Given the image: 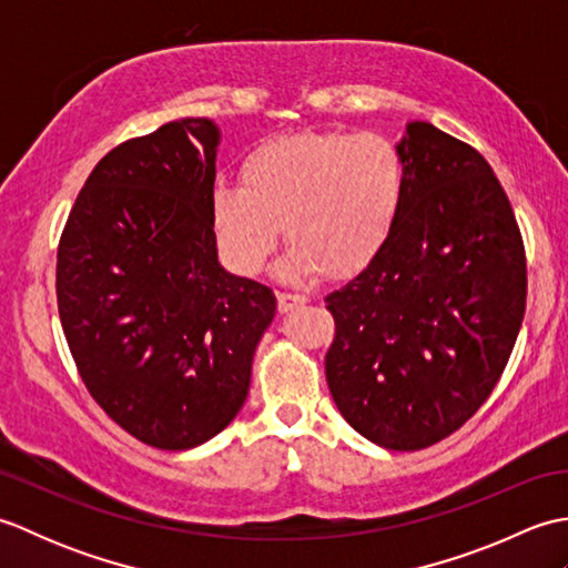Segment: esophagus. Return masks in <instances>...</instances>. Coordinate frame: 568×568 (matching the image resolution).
<instances>
[{
	"mask_svg": "<svg viewBox=\"0 0 568 568\" xmlns=\"http://www.w3.org/2000/svg\"><path fill=\"white\" fill-rule=\"evenodd\" d=\"M307 297L305 295H291V293H277V310L281 312H291L300 305H305Z\"/></svg>",
	"mask_w": 568,
	"mask_h": 568,
	"instance_id": "34e87169",
	"label": "esophagus"
}]
</instances>
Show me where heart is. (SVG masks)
I'll return each instance as SVG.
<instances>
[{
  "mask_svg": "<svg viewBox=\"0 0 568 568\" xmlns=\"http://www.w3.org/2000/svg\"><path fill=\"white\" fill-rule=\"evenodd\" d=\"M241 187L212 192L216 241L234 271L258 273L281 234L287 281L320 271L354 275L390 239L405 195V163L376 131H300L258 143L239 168Z\"/></svg>",
  "mask_w": 568,
  "mask_h": 568,
  "instance_id": "heart-1",
  "label": "heart"
}]
</instances>
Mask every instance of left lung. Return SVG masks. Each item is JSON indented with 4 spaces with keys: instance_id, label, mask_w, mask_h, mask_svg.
Masks as SVG:
<instances>
[{
    "instance_id": "left-lung-1",
    "label": "left lung",
    "mask_w": 568,
    "mask_h": 568,
    "mask_svg": "<svg viewBox=\"0 0 568 568\" xmlns=\"http://www.w3.org/2000/svg\"><path fill=\"white\" fill-rule=\"evenodd\" d=\"M403 207L364 271L324 297L336 407L358 434L417 452L464 425L500 381L527 300L510 200L484 155L427 122L397 143Z\"/></svg>"
}]
</instances>
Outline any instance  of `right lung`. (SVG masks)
I'll return each mask as SVG.
<instances>
[{
    "label": "right lung",
    "mask_w": 568,
    "mask_h": 568,
    "mask_svg": "<svg viewBox=\"0 0 568 568\" xmlns=\"http://www.w3.org/2000/svg\"><path fill=\"white\" fill-rule=\"evenodd\" d=\"M220 126L185 116L94 165L58 246L63 332L90 395L143 444L183 452L244 405L275 295L216 258Z\"/></svg>",
    "instance_id": "right-lung-1"
}]
</instances>
